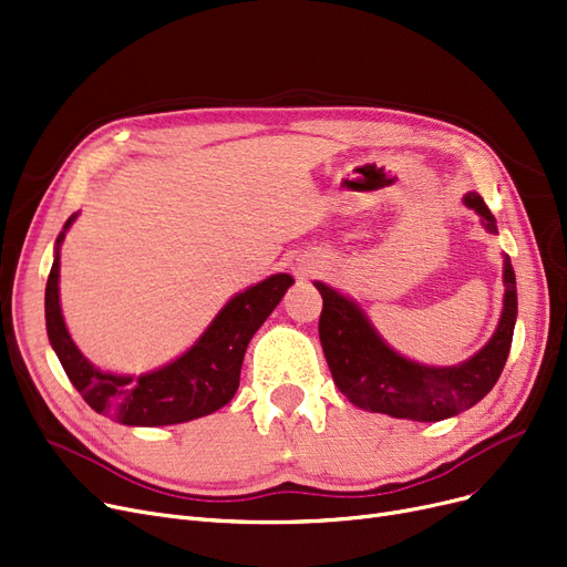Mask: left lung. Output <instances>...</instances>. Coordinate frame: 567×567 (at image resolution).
I'll list each match as a JSON object with an SVG mask.
<instances>
[{
  "instance_id": "8db88e82",
  "label": "left lung",
  "mask_w": 567,
  "mask_h": 567,
  "mask_svg": "<svg viewBox=\"0 0 567 567\" xmlns=\"http://www.w3.org/2000/svg\"><path fill=\"white\" fill-rule=\"evenodd\" d=\"M463 202L477 210L491 234H496V217L477 192H467ZM503 280L505 306L494 338L473 359L452 368L422 365L396 354L350 299L324 282H315L324 301L319 340L342 396L363 410L412 422H440L473 408L498 382L512 348L516 280L509 257H505Z\"/></svg>"
}]
</instances>
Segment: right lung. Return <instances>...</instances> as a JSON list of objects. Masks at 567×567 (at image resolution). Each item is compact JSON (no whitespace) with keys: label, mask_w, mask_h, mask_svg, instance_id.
Instances as JSON below:
<instances>
[{"label":"right lung","mask_w":567,"mask_h":567,"mask_svg":"<svg viewBox=\"0 0 567 567\" xmlns=\"http://www.w3.org/2000/svg\"><path fill=\"white\" fill-rule=\"evenodd\" d=\"M76 215L66 219L55 243V261L45 282V329L71 384L100 414L127 426H168L199 420L225 408L240 384V365L250 338L282 301L293 278L270 276L234 297L192 348L147 375L102 373L73 344L60 310V245Z\"/></svg>","instance_id":"1"}]
</instances>
